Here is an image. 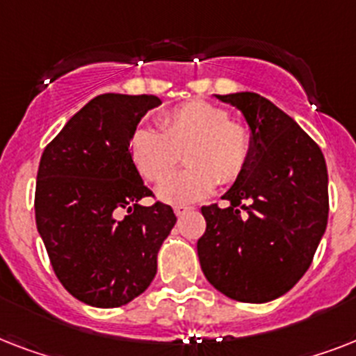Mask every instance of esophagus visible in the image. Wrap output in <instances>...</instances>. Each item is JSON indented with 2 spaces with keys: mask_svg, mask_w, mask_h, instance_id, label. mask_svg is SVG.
Returning a JSON list of instances; mask_svg holds the SVG:
<instances>
[{
  "mask_svg": "<svg viewBox=\"0 0 356 356\" xmlns=\"http://www.w3.org/2000/svg\"><path fill=\"white\" fill-rule=\"evenodd\" d=\"M188 211H190V207H186V205L173 207V212H175V216H183V214H186Z\"/></svg>",
  "mask_w": 356,
  "mask_h": 356,
  "instance_id": "obj_1",
  "label": "esophagus"
}]
</instances>
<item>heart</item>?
Here are the masks:
<instances>
[{"label":"heart","instance_id":"heart-1","mask_svg":"<svg viewBox=\"0 0 356 356\" xmlns=\"http://www.w3.org/2000/svg\"><path fill=\"white\" fill-rule=\"evenodd\" d=\"M186 150L189 168L165 179ZM131 161L145 181L159 183L156 197L170 205H184L211 194L218 179L231 183L243 172L251 155V134L242 123L229 122L223 108L190 102L166 113L161 131L136 129L129 142Z\"/></svg>","mask_w":356,"mask_h":356}]
</instances>
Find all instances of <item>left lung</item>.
<instances>
[{"label":"left lung","instance_id":"8db88e82","mask_svg":"<svg viewBox=\"0 0 356 356\" xmlns=\"http://www.w3.org/2000/svg\"><path fill=\"white\" fill-rule=\"evenodd\" d=\"M243 114L249 161L222 200L203 207L197 257L207 281L242 303H268L309 270L329 216V177L314 140L253 92L216 96Z\"/></svg>","mask_w":356,"mask_h":356}]
</instances>
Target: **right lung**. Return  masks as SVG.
Masks as SVG:
<instances>
[{
    "label": "right lung",
    "mask_w": 356,
    "mask_h": 356,
    "mask_svg": "<svg viewBox=\"0 0 356 356\" xmlns=\"http://www.w3.org/2000/svg\"><path fill=\"white\" fill-rule=\"evenodd\" d=\"M161 103L145 94L94 97L42 153L36 229L58 281L90 307L114 309L145 292L177 222L170 205H140L151 190L129 153L140 120Z\"/></svg>",
    "instance_id": "right-lung-1"
}]
</instances>
